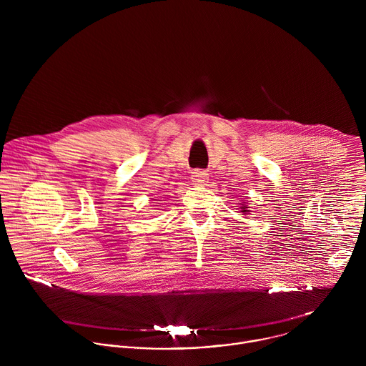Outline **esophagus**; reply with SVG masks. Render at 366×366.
I'll list each match as a JSON object with an SVG mask.
<instances>
[{
  "instance_id": "esophagus-1",
  "label": "esophagus",
  "mask_w": 366,
  "mask_h": 366,
  "mask_svg": "<svg viewBox=\"0 0 366 366\" xmlns=\"http://www.w3.org/2000/svg\"><path fill=\"white\" fill-rule=\"evenodd\" d=\"M207 179H209V173L206 170L197 169L192 174V180H193L194 184H204L207 182Z\"/></svg>"
}]
</instances>
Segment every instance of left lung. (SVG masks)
Returning <instances> with one entry per match:
<instances>
[{
  "mask_svg": "<svg viewBox=\"0 0 366 366\" xmlns=\"http://www.w3.org/2000/svg\"><path fill=\"white\" fill-rule=\"evenodd\" d=\"M249 207L248 206H245V204H241V212H244V214H249Z\"/></svg>",
  "mask_w": 366,
  "mask_h": 366,
  "instance_id": "1",
  "label": "left lung"
}]
</instances>
